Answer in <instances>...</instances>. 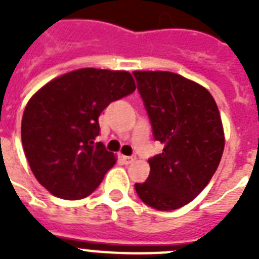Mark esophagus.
Wrapping results in <instances>:
<instances>
[{"mask_svg": "<svg viewBox=\"0 0 259 259\" xmlns=\"http://www.w3.org/2000/svg\"><path fill=\"white\" fill-rule=\"evenodd\" d=\"M136 160V156H123V161L126 164H130V162H133Z\"/></svg>", "mask_w": 259, "mask_h": 259, "instance_id": "1", "label": "esophagus"}]
</instances>
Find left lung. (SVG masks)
I'll return each mask as SVG.
<instances>
[{"mask_svg":"<svg viewBox=\"0 0 259 259\" xmlns=\"http://www.w3.org/2000/svg\"><path fill=\"white\" fill-rule=\"evenodd\" d=\"M138 93L162 153L149 158L150 173L136 192L145 204L172 211L205 188L221 162L225 133L208 90L168 71H134Z\"/></svg>","mask_w":259,"mask_h":259,"instance_id":"obj_1","label":"left lung"}]
</instances>
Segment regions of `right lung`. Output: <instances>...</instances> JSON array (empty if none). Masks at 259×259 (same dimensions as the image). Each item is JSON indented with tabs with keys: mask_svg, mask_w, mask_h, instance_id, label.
Instances as JSON below:
<instances>
[{
	"mask_svg": "<svg viewBox=\"0 0 259 259\" xmlns=\"http://www.w3.org/2000/svg\"><path fill=\"white\" fill-rule=\"evenodd\" d=\"M136 90L126 71L80 68L51 80L30 98L22 115L21 141L34 177L52 195L89 196L115 164L97 142L98 118L114 101Z\"/></svg>",
	"mask_w": 259,
	"mask_h": 259,
	"instance_id": "1",
	"label": "right lung"
}]
</instances>
